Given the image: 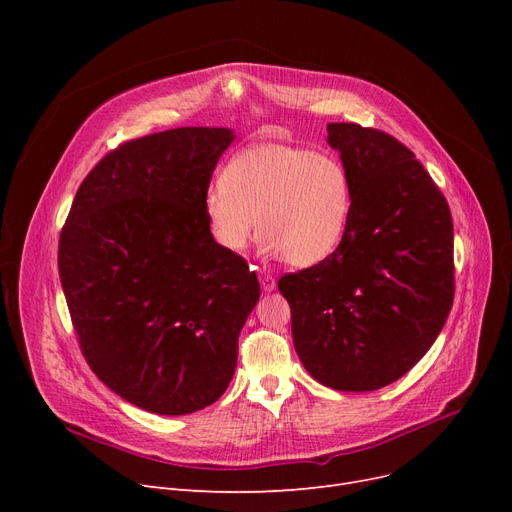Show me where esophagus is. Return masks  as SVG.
I'll list each match as a JSON object with an SVG mask.
<instances>
[{"instance_id":"obj_1","label":"esophagus","mask_w":512,"mask_h":512,"mask_svg":"<svg viewBox=\"0 0 512 512\" xmlns=\"http://www.w3.org/2000/svg\"><path fill=\"white\" fill-rule=\"evenodd\" d=\"M259 284L265 292H272L276 290V280L270 276V274H259Z\"/></svg>"}]
</instances>
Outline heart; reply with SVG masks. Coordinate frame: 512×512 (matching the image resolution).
Here are the masks:
<instances>
[{"label":"heart","instance_id":"obj_1","mask_svg":"<svg viewBox=\"0 0 512 512\" xmlns=\"http://www.w3.org/2000/svg\"><path fill=\"white\" fill-rule=\"evenodd\" d=\"M203 207L224 251H245L259 224L265 253L313 267L342 245L353 215V184L332 153L255 143L228 161L222 186L209 188Z\"/></svg>","mask_w":512,"mask_h":512}]
</instances>
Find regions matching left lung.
<instances>
[{
	"mask_svg": "<svg viewBox=\"0 0 512 512\" xmlns=\"http://www.w3.org/2000/svg\"><path fill=\"white\" fill-rule=\"evenodd\" d=\"M353 184L338 251L278 288L311 378L371 392L402 378L442 332L454 297L452 218L413 151L359 124H328Z\"/></svg>",
	"mask_w": 512,
	"mask_h": 512,
	"instance_id": "8db88e82",
	"label": "left lung"
}]
</instances>
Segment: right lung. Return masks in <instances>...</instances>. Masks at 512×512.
Instances as JSON below:
<instances>
[{
  "label": "right lung",
  "mask_w": 512,
  "mask_h": 512,
  "mask_svg": "<svg viewBox=\"0 0 512 512\" xmlns=\"http://www.w3.org/2000/svg\"><path fill=\"white\" fill-rule=\"evenodd\" d=\"M232 128H172L120 145L80 184L58 267L83 355L130 405L188 415L218 400L259 301L213 240L205 195Z\"/></svg>",
  "instance_id": "add662e5"
}]
</instances>
